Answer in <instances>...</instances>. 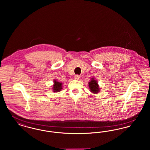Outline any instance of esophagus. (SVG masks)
I'll return each mask as SVG.
<instances>
[{"label": "esophagus", "instance_id": "esophagus-1", "mask_svg": "<svg viewBox=\"0 0 150 150\" xmlns=\"http://www.w3.org/2000/svg\"><path fill=\"white\" fill-rule=\"evenodd\" d=\"M79 79V75H76L75 76V77H74V79H75V80H78Z\"/></svg>", "mask_w": 150, "mask_h": 150}]
</instances>
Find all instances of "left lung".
Wrapping results in <instances>:
<instances>
[{
  "label": "left lung",
  "instance_id": "obj_1",
  "mask_svg": "<svg viewBox=\"0 0 150 150\" xmlns=\"http://www.w3.org/2000/svg\"><path fill=\"white\" fill-rule=\"evenodd\" d=\"M89 87L90 88L91 92L93 93H97L100 91L99 86L97 83V81L94 80V78L92 79L91 81L89 82Z\"/></svg>",
  "mask_w": 150,
  "mask_h": 150
}]
</instances>
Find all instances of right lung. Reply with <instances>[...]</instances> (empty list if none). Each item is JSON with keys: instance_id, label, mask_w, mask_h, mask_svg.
I'll use <instances>...</instances> for the list:
<instances>
[{"instance_id": "1", "label": "right lung", "mask_w": 150, "mask_h": 150, "mask_svg": "<svg viewBox=\"0 0 150 150\" xmlns=\"http://www.w3.org/2000/svg\"><path fill=\"white\" fill-rule=\"evenodd\" d=\"M62 83L58 82L57 80L54 81V85L53 86V90L54 92H58L61 91L62 88Z\"/></svg>"}]
</instances>
